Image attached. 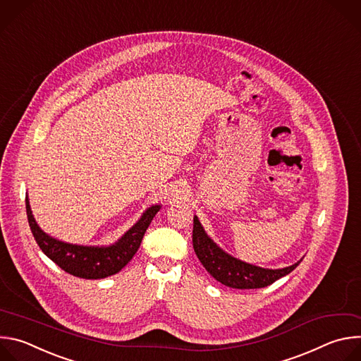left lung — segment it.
Here are the masks:
<instances>
[{"label":"left lung","instance_id":"1","mask_svg":"<svg viewBox=\"0 0 361 361\" xmlns=\"http://www.w3.org/2000/svg\"><path fill=\"white\" fill-rule=\"evenodd\" d=\"M192 247L201 264L217 281L231 288H262L291 273L300 263L284 269H264L241 262L219 247L194 216Z\"/></svg>","mask_w":361,"mask_h":361}]
</instances>
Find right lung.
I'll use <instances>...</instances> for the list:
<instances>
[{
  "label": "right lung",
  "instance_id": "obj_1",
  "mask_svg": "<svg viewBox=\"0 0 361 361\" xmlns=\"http://www.w3.org/2000/svg\"><path fill=\"white\" fill-rule=\"evenodd\" d=\"M25 209L31 233L48 259L71 276L97 280L113 276L128 264L142 241L144 233L160 212L161 205L156 204L148 207L140 220L110 245H80L57 240L44 233L37 224L28 195H25Z\"/></svg>",
  "mask_w": 361,
  "mask_h": 361
}]
</instances>
